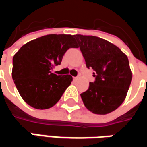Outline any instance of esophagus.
<instances>
[{
	"mask_svg": "<svg viewBox=\"0 0 147 147\" xmlns=\"http://www.w3.org/2000/svg\"><path fill=\"white\" fill-rule=\"evenodd\" d=\"M73 79H74V80H76L77 79H78V77H73Z\"/></svg>",
	"mask_w": 147,
	"mask_h": 147,
	"instance_id": "esophagus-1",
	"label": "esophagus"
}]
</instances>
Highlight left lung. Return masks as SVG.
Returning <instances> with one entry per match:
<instances>
[{
  "label": "left lung",
  "instance_id": "8db88e82",
  "mask_svg": "<svg viewBox=\"0 0 147 147\" xmlns=\"http://www.w3.org/2000/svg\"><path fill=\"white\" fill-rule=\"evenodd\" d=\"M87 68L95 80L80 95L87 109L107 114L117 109L126 98L132 79L127 57L117 46L95 36L74 35Z\"/></svg>",
  "mask_w": 147,
  "mask_h": 147
}]
</instances>
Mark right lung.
Masks as SVG:
<instances>
[{
	"instance_id": "add662e5",
	"label": "right lung",
	"mask_w": 147,
	"mask_h": 147,
	"mask_svg": "<svg viewBox=\"0 0 147 147\" xmlns=\"http://www.w3.org/2000/svg\"><path fill=\"white\" fill-rule=\"evenodd\" d=\"M74 35L48 34L24 45L12 60V79L25 102L33 108H51L71 84L70 75L51 71L68 49L77 48Z\"/></svg>"
}]
</instances>
